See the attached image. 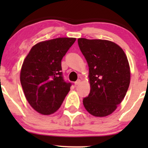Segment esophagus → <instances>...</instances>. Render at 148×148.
Wrapping results in <instances>:
<instances>
[{"mask_svg":"<svg viewBox=\"0 0 148 148\" xmlns=\"http://www.w3.org/2000/svg\"><path fill=\"white\" fill-rule=\"evenodd\" d=\"M80 83H81V80L79 79V80H77L76 82H74V85H75V86H78V85L80 84Z\"/></svg>","mask_w":148,"mask_h":148,"instance_id":"esophagus-1","label":"esophagus"}]
</instances>
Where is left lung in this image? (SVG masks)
I'll return each instance as SVG.
<instances>
[{
  "label": "left lung",
  "mask_w": 148,
  "mask_h": 148,
  "mask_svg": "<svg viewBox=\"0 0 148 148\" xmlns=\"http://www.w3.org/2000/svg\"><path fill=\"white\" fill-rule=\"evenodd\" d=\"M89 67L90 91L83 100L88 113L97 117L111 114L125 97L130 68L124 51L114 42L78 39Z\"/></svg>",
  "instance_id": "1"
}]
</instances>
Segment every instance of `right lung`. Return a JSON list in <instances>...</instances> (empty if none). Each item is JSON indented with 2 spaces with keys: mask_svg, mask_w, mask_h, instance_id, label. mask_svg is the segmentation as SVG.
<instances>
[{
  "mask_svg": "<svg viewBox=\"0 0 148 148\" xmlns=\"http://www.w3.org/2000/svg\"><path fill=\"white\" fill-rule=\"evenodd\" d=\"M76 38L60 37L33 46L22 64L20 81L27 101L43 115L60 108L72 84L64 80L61 60Z\"/></svg>",
  "mask_w": 148,
  "mask_h": 148,
  "instance_id": "add662e5",
  "label": "right lung"
}]
</instances>
